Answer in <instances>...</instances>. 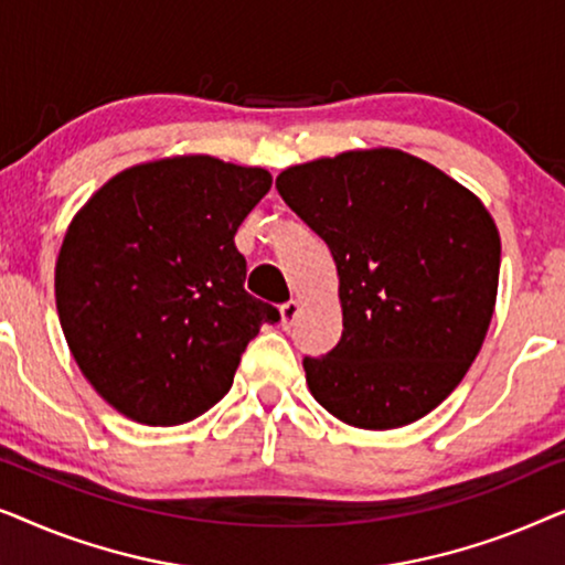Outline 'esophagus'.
Segmentation results:
<instances>
[{
  "label": "esophagus",
  "instance_id": "1",
  "mask_svg": "<svg viewBox=\"0 0 565 565\" xmlns=\"http://www.w3.org/2000/svg\"><path fill=\"white\" fill-rule=\"evenodd\" d=\"M298 313H300L298 300H288V303H282L280 306V323H282V329H290L292 321L298 319Z\"/></svg>",
  "mask_w": 565,
  "mask_h": 565
}]
</instances>
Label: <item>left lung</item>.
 I'll return each mask as SVG.
<instances>
[{"label":"left lung","mask_w":565,"mask_h":565,"mask_svg":"<svg viewBox=\"0 0 565 565\" xmlns=\"http://www.w3.org/2000/svg\"><path fill=\"white\" fill-rule=\"evenodd\" d=\"M285 203L334 257L342 339L306 358L313 398L350 427L427 416L466 377L497 306L501 238L473 192L398 149L288 167Z\"/></svg>","instance_id":"1"}]
</instances>
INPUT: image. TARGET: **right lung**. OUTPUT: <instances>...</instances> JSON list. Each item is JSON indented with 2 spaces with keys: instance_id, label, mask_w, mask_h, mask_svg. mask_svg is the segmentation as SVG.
<instances>
[{
  "instance_id": "add662e5",
  "label": "right lung",
  "mask_w": 565,
  "mask_h": 565,
  "mask_svg": "<svg viewBox=\"0 0 565 565\" xmlns=\"http://www.w3.org/2000/svg\"><path fill=\"white\" fill-rule=\"evenodd\" d=\"M273 188L267 169L203 157L130 167L74 215L56 308L76 365L122 416L172 427L226 396L275 306L244 290L234 236Z\"/></svg>"
}]
</instances>
